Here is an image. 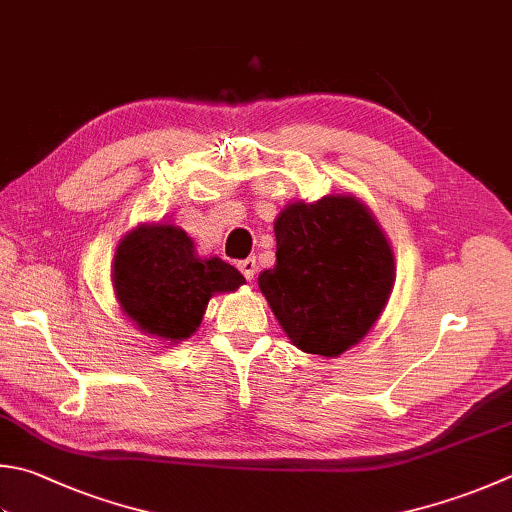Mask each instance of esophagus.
<instances>
[{
	"label": "esophagus",
	"mask_w": 512,
	"mask_h": 512,
	"mask_svg": "<svg viewBox=\"0 0 512 512\" xmlns=\"http://www.w3.org/2000/svg\"><path fill=\"white\" fill-rule=\"evenodd\" d=\"M238 269H240V274H243L247 281H254V276H256V269H258V265H256V258H245V260H240L238 263Z\"/></svg>",
	"instance_id": "obj_1"
}]
</instances>
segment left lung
Masks as SVG:
<instances>
[{
    "mask_svg": "<svg viewBox=\"0 0 512 512\" xmlns=\"http://www.w3.org/2000/svg\"><path fill=\"white\" fill-rule=\"evenodd\" d=\"M276 265L258 287L298 350L339 356L379 321L394 287V254L354 196L292 202L274 220Z\"/></svg>",
    "mask_w": 512,
    "mask_h": 512,
    "instance_id": "obj_1",
    "label": "left lung"
}]
</instances>
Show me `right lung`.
<instances>
[{"label":"right lung","mask_w":512,"mask_h":512,"mask_svg":"<svg viewBox=\"0 0 512 512\" xmlns=\"http://www.w3.org/2000/svg\"><path fill=\"white\" fill-rule=\"evenodd\" d=\"M111 278L122 312L138 330L171 343L198 330L211 296L245 283L218 256L200 258L194 240L169 223L131 229L115 249Z\"/></svg>","instance_id":"1"}]
</instances>
